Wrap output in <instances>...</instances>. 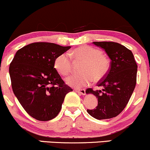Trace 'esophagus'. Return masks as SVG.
<instances>
[{"instance_id": "obj_1", "label": "esophagus", "mask_w": 150, "mask_h": 150, "mask_svg": "<svg viewBox=\"0 0 150 150\" xmlns=\"http://www.w3.org/2000/svg\"><path fill=\"white\" fill-rule=\"evenodd\" d=\"M74 90H75V92L80 93V94H82V95H85V94H86V92H85V89H74Z\"/></svg>"}]
</instances>
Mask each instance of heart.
Here are the masks:
<instances>
[{
	"label": "heart",
	"mask_w": 150,
	"mask_h": 150,
	"mask_svg": "<svg viewBox=\"0 0 150 150\" xmlns=\"http://www.w3.org/2000/svg\"><path fill=\"white\" fill-rule=\"evenodd\" d=\"M74 59L83 61L80 68L82 73L70 75L66 79V83L73 87H85L92 80L98 82L104 79L109 70L108 60L103 56L100 50L90 46L82 45L75 48L70 53ZM67 53L57 56L54 61V68L61 75H68L72 70V61Z\"/></svg>",
	"instance_id": "b5f03b06"
}]
</instances>
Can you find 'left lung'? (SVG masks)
<instances>
[{
	"mask_svg": "<svg viewBox=\"0 0 150 150\" xmlns=\"http://www.w3.org/2000/svg\"><path fill=\"white\" fill-rule=\"evenodd\" d=\"M93 44L102 48L111 61L107 75L97 84L103 89L86 90L87 94H94L98 99L96 108L87 111L96 119H108L118 116L128 104L135 87L137 65L132 51L118 43L94 42Z\"/></svg>",
	"mask_w": 150,
	"mask_h": 150,
	"instance_id": "left-lung-1",
	"label": "left lung"
}]
</instances>
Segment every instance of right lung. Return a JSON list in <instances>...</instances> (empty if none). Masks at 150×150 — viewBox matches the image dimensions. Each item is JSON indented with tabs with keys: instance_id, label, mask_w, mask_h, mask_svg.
Returning <instances> with one entry per match:
<instances>
[{
	"instance_id": "obj_1",
	"label": "right lung",
	"mask_w": 150,
	"mask_h": 150,
	"mask_svg": "<svg viewBox=\"0 0 150 150\" xmlns=\"http://www.w3.org/2000/svg\"><path fill=\"white\" fill-rule=\"evenodd\" d=\"M70 49L53 43H32L19 49L10 63L13 92L35 119L47 121L57 116L65 95L73 91L54 68L57 56Z\"/></svg>"
}]
</instances>
